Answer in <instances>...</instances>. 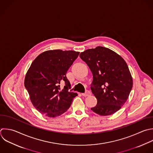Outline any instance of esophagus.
I'll return each mask as SVG.
<instances>
[{
    "label": "esophagus",
    "instance_id": "esophagus-1",
    "mask_svg": "<svg viewBox=\"0 0 153 153\" xmlns=\"http://www.w3.org/2000/svg\"><path fill=\"white\" fill-rule=\"evenodd\" d=\"M90 94H91V93H90V91H88V90H86L84 93H82V95L83 96H85V97L88 96H90Z\"/></svg>",
    "mask_w": 153,
    "mask_h": 153
}]
</instances>
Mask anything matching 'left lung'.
<instances>
[{
  "label": "left lung",
  "mask_w": 153,
  "mask_h": 153,
  "mask_svg": "<svg viewBox=\"0 0 153 153\" xmlns=\"http://www.w3.org/2000/svg\"><path fill=\"white\" fill-rule=\"evenodd\" d=\"M93 74L91 90L97 100L91 109L100 115L118 111L127 100L133 80L124 60L111 50L97 47L81 53Z\"/></svg>",
  "instance_id": "1"
}]
</instances>
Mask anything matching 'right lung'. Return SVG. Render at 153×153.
I'll return each mask as SVG.
<instances>
[{"mask_svg": "<svg viewBox=\"0 0 153 153\" xmlns=\"http://www.w3.org/2000/svg\"><path fill=\"white\" fill-rule=\"evenodd\" d=\"M79 53L55 50L39 55L32 62L25 79V86L34 107L42 114L56 117L65 112L78 94L69 92L66 75ZM65 85L61 89L59 84Z\"/></svg>", "mask_w": 153, "mask_h": 153, "instance_id": "right-lung-1", "label": "right lung"}]
</instances>
